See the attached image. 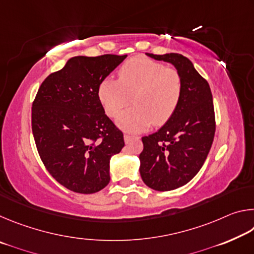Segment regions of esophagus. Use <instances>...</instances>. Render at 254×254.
Listing matches in <instances>:
<instances>
[{"instance_id":"obj_1","label":"esophagus","mask_w":254,"mask_h":254,"mask_svg":"<svg viewBox=\"0 0 254 254\" xmlns=\"http://www.w3.org/2000/svg\"><path fill=\"white\" fill-rule=\"evenodd\" d=\"M133 139H139V137L134 135H130V134H124V141H126V143H128Z\"/></svg>"}]
</instances>
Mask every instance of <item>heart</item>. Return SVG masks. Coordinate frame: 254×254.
I'll use <instances>...</instances> for the list:
<instances>
[{"label":"heart","instance_id":"b5f03b06","mask_svg":"<svg viewBox=\"0 0 254 254\" xmlns=\"http://www.w3.org/2000/svg\"><path fill=\"white\" fill-rule=\"evenodd\" d=\"M97 96L111 118L117 117L132 96L134 106L120 114L117 123L124 131L141 132L173 117L182 97V78L177 70L139 56L123 64L119 79H102Z\"/></svg>","mask_w":254,"mask_h":254}]
</instances>
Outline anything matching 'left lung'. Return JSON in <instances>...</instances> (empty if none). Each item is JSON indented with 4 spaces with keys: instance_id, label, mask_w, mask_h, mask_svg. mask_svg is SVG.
Segmentation results:
<instances>
[{
    "instance_id": "left-lung-1",
    "label": "left lung",
    "mask_w": 254,
    "mask_h": 254,
    "mask_svg": "<svg viewBox=\"0 0 254 254\" xmlns=\"http://www.w3.org/2000/svg\"><path fill=\"white\" fill-rule=\"evenodd\" d=\"M145 55L171 64L182 78L177 110L156 133L142 137L139 157L143 183L154 190H173L190 182L207 158L215 134L213 96L207 81L183 55Z\"/></svg>"
}]
</instances>
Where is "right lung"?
I'll return each instance as SVG.
<instances>
[{
    "label": "right lung",
    "instance_id": "right-lung-1",
    "mask_svg": "<svg viewBox=\"0 0 254 254\" xmlns=\"http://www.w3.org/2000/svg\"><path fill=\"white\" fill-rule=\"evenodd\" d=\"M127 55L76 56L44 80L32 105V132L50 175L71 191L94 194L110 183V160L123 133L105 114L97 87Z\"/></svg>",
    "mask_w": 254,
    "mask_h": 254
}]
</instances>
